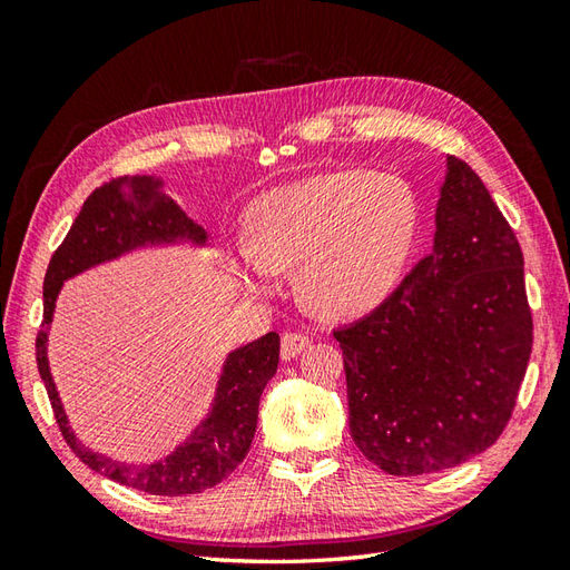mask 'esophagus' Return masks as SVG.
Masks as SVG:
<instances>
[{
	"instance_id": "34e87169",
	"label": "esophagus",
	"mask_w": 570,
	"mask_h": 570,
	"mask_svg": "<svg viewBox=\"0 0 570 570\" xmlns=\"http://www.w3.org/2000/svg\"><path fill=\"white\" fill-rule=\"evenodd\" d=\"M308 345H311L308 335H304V333H284V337H282V357L294 360L296 355L304 353Z\"/></svg>"
}]
</instances>
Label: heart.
I'll return each instance as SVG.
<instances>
[{
  "mask_svg": "<svg viewBox=\"0 0 570 570\" xmlns=\"http://www.w3.org/2000/svg\"><path fill=\"white\" fill-rule=\"evenodd\" d=\"M421 227L416 193L367 171L308 176L262 193L247 210L235 272L252 292L298 266V288L331 318L380 308L402 284Z\"/></svg>",
  "mask_w": 570,
  "mask_h": 570,
  "instance_id": "obj_1",
  "label": "heart"
}]
</instances>
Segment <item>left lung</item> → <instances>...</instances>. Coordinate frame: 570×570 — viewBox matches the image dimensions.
Masks as SVG:
<instances>
[{"instance_id": "obj_1", "label": "left lung", "mask_w": 570, "mask_h": 570, "mask_svg": "<svg viewBox=\"0 0 570 570\" xmlns=\"http://www.w3.org/2000/svg\"><path fill=\"white\" fill-rule=\"evenodd\" d=\"M531 328L522 247L480 176L448 156L431 254L333 333L362 455L390 475H426L488 451L514 411Z\"/></svg>"}]
</instances>
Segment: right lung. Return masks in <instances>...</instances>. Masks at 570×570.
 <instances>
[{"mask_svg":"<svg viewBox=\"0 0 570 570\" xmlns=\"http://www.w3.org/2000/svg\"><path fill=\"white\" fill-rule=\"evenodd\" d=\"M174 245L208 247V233L180 210V205L164 190L161 178L125 176L95 188L48 264L43 278V323L36 335V365L70 451L90 470L119 485L164 498H184L215 488L245 460L257 431L262 392L278 367V333H266L259 341L227 353L210 414L190 431L184 443L174 448V453L141 465L95 453L72 433L46 350L63 282L135 249Z\"/></svg>","mask_w":570,"mask_h":570,"instance_id":"right-lung-1","label":"right lung"}]
</instances>
